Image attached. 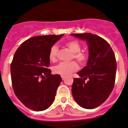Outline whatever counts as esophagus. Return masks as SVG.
I'll return each mask as SVG.
<instances>
[{
  "label": "esophagus",
  "instance_id": "1",
  "mask_svg": "<svg viewBox=\"0 0 128 128\" xmlns=\"http://www.w3.org/2000/svg\"><path fill=\"white\" fill-rule=\"evenodd\" d=\"M61 78H62V80H64L66 78V76H61Z\"/></svg>",
  "mask_w": 128,
  "mask_h": 128
}]
</instances>
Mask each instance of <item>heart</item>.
<instances>
[{"label":"heart","mask_w":128,"mask_h":128,"mask_svg":"<svg viewBox=\"0 0 128 128\" xmlns=\"http://www.w3.org/2000/svg\"><path fill=\"white\" fill-rule=\"evenodd\" d=\"M66 46L74 53L73 58L77 60L81 64H84L88 60V54L84 52H81V45L76 40H70L65 44ZM58 48L56 46H53L49 51L48 58L50 61L55 62L57 60ZM78 66L75 61H71L69 62H62L53 67V72L55 74L61 76H67L73 72L78 69Z\"/></svg>","instance_id":"obj_1"}]
</instances>
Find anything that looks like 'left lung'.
Listing matches in <instances>:
<instances>
[{
  "label": "left lung",
  "instance_id": "1",
  "mask_svg": "<svg viewBox=\"0 0 128 128\" xmlns=\"http://www.w3.org/2000/svg\"><path fill=\"white\" fill-rule=\"evenodd\" d=\"M86 40L89 58L85 66L74 78L72 92L76 103L85 109H94L109 97L116 80V63L115 54L106 40L92 33L71 34Z\"/></svg>",
  "mask_w": 128,
  "mask_h": 128
}]
</instances>
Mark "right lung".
Wrapping results in <instances>:
<instances>
[{"label":"right lung","instance_id":"1","mask_svg":"<svg viewBox=\"0 0 128 128\" xmlns=\"http://www.w3.org/2000/svg\"><path fill=\"white\" fill-rule=\"evenodd\" d=\"M64 34L38 36L24 42L11 64L14 92L26 108L42 111L52 104L62 78L48 69L49 51Z\"/></svg>","mask_w":128,"mask_h":128}]
</instances>
